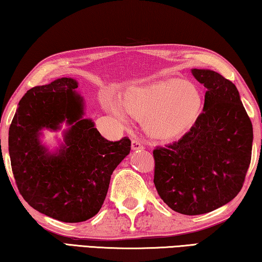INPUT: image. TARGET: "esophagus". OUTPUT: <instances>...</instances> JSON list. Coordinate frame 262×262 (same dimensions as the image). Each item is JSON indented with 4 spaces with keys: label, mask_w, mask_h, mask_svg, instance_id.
<instances>
[{
    "label": "esophagus",
    "mask_w": 262,
    "mask_h": 262,
    "mask_svg": "<svg viewBox=\"0 0 262 262\" xmlns=\"http://www.w3.org/2000/svg\"><path fill=\"white\" fill-rule=\"evenodd\" d=\"M132 149L135 151V150H143L144 147H143V144H142L139 140L134 139V140L132 141Z\"/></svg>",
    "instance_id": "obj_1"
}]
</instances>
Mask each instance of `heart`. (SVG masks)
Returning <instances> with one entry per match:
<instances>
[{
    "instance_id": "1",
    "label": "heart",
    "mask_w": 262,
    "mask_h": 262,
    "mask_svg": "<svg viewBox=\"0 0 262 262\" xmlns=\"http://www.w3.org/2000/svg\"><path fill=\"white\" fill-rule=\"evenodd\" d=\"M202 106L199 88L180 78L129 86L118 99V107L141 120L151 139L165 142L187 134L200 118Z\"/></svg>"
}]
</instances>
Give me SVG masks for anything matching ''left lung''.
<instances>
[{
    "mask_svg": "<svg viewBox=\"0 0 262 262\" xmlns=\"http://www.w3.org/2000/svg\"><path fill=\"white\" fill-rule=\"evenodd\" d=\"M192 74L207 89L203 112L179 141L154 150V184L172 210L201 215L241 192L253 127L231 81L210 69H192Z\"/></svg>",
    "mask_w": 262,
    "mask_h": 262,
    "instance_id": "8db88e82",
    "label": "left lung"
}]
</instances>
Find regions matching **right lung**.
I'll return each mask as SVG.
<instances>
[{
  "instance_id": "1",
  "label": "right lung",
  "mask_w": 262,
  "mask_h": 262,
  "mask_svg": "<svg viewBox=\"0 0 262 262\" xmlns=\"http://www.w3.org/2000/svg\"><path fill=\"white\" fill-rule=\"evenodd\" d=\"M78 82L61 77L34 86L19 100L9 128V155L17 187L41 214L78 223L100 210L113 171L130 151V140L104 139L92 119L84 118ZM64 140L50 150L42 130L58 131Z\"/></svg>"
}]
</instances>
